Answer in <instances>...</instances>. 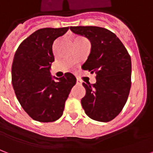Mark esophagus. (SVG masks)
<instances>
[{"instance_id": "esophagus-1", "label": "esophagus", "mask_w": 153, "mask_h": 153, "mask_svg": "<svg viewBox=\"0 0 153 153\" xmlns=\"http://www.w3.org/2000/svg\"><path fill=\"white\" fill-rule=\"evenodd\" d=\"M76 84H77V85H81L82 82H81V80H80V79H77V80H76Z\"/></svg>"}]
</instances>
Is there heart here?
I'll return each instance as SVG.
<instances>
[{
	"mask_svg": "<svg viewBox=\"0 0 153 153\" xmlns=\"http://www.w3.org/2000/svg\"><path fill=\"white\" fill-rule=\"evenodd\" d=\"M79 40H82V39H79Z\"/></svg>",
	"mask_w": 153,
	"mask_h": 153,
	"instance_id": "b5f03b06",
	"label": "heart"
}]
</instances>
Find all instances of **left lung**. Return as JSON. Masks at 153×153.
<instances>
[{
	"label": "left lung",
	"instance_id": "left-lung-1",
	"mask_svg": "<svg viewBox=\"0 0 153 153\" xmlns=\"http://www.w3.org/2000/svg\"><path fill=\"white\" fill-rule=\"evenodd\" d=\"M71 31L88 39L91 51L84 70L97 74L95 84L83 83L86 94L81 105L91 119L108 122L125 106L131 88L132 62L116 34L97 26H71Z\"/></svg>",
	"mask_w": 153,
	"mask_h": 153
}]
</instances>
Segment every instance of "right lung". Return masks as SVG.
<instances>
[{
	"label": "right lung",
	"instance_id": "obj_1",
	"mask_svg": "<svg viewBox=\"0 0 153 153\" xmlns=\"http://www.w3.org/2000/svg\"><path fill=\"white\" fill-rule=\"evenodd\" d=\"M68 30V27L38 29L19 45L14 55L12 84L15 94L23 109L36 121L59 119L76 82L70 73L60 78L50 73L54 61L53 42Z\"/></svg>",
	"mask_w": 153,
	"mask_h": 153
}]
</instances>
